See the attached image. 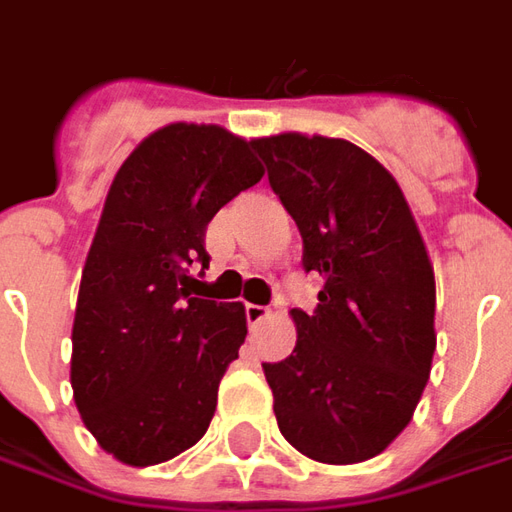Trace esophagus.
I'll use <instances>...</instances> for the list:
<instances>
[{
    "mask_svg": "<svg viewBox=\"0 0 512 512\" xmlns=\"http://www.w3.org/2000/svg\"><path fill=\"white\" fill-rule=\"evenodd\" d=\"M271 315L268 307H260V304H246V321L249 326H257V323H263Z\"/></svg>",
    "mask_w": 512,
    "mask_h": 512,
    "instance_id": "1",
    "label": "esophagus"
}]
</instances>
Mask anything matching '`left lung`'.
I'll return each mask as SVG.
<instances>
[{
	"mask_svg": "<svg viewBox=\"0 0 512 512\" xmlns=\"http://www.w3.org/2000/svg\"><path fill=\"white\" fill-rule=\"evenodd\" d=\"M323 290L290 310L296 348L263 365L282 436L312 461L362 463L406 428L436 351V279L403 191L348 139H252Z\"/></svg>",
	"mask_w": 512,
	"mask_h": 512,
	"instance_id": "obj_1",
	"label": "left lung"
}]
</instances>
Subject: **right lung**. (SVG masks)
I'll use <instances>...</instances> for the list:
<instances>
[{
	"instance_id": "obj_1",
	"label": "right lung",
	"mask_w": 512,
	"mask_h": 512,
	"mask_svg": "<svg viewBox=\"0 0 512 512\" xmlns=\"http://www.w3.org/2000/svg\"><path fill=\"white\" fill-rule=\"evenodd\" d=\"M260 178L252 142L197 123L158 128L117 169L79 285L71 386L120 463L169 461L211 425L246 312L191 296L189 266L208 268V222Z\"/></svg>"
}]
</instances>
